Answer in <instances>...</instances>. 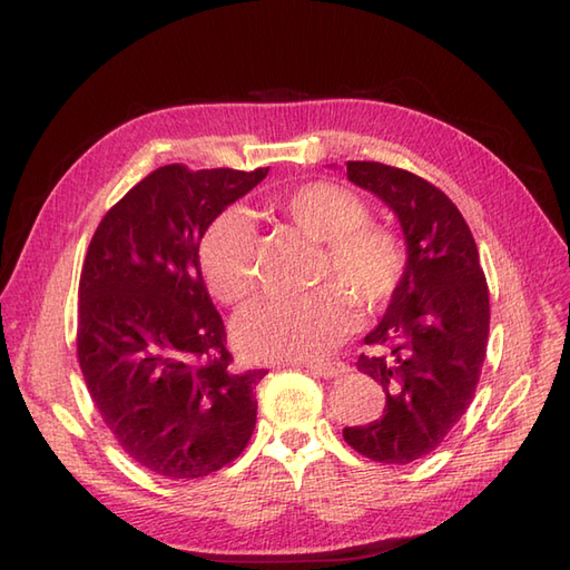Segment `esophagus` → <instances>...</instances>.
<instances>
[{
  "label": "esophagus",
  "instance_id": "1",
  "mask_svg": "<svg viewBox=\"0 0 570 570\" xmlns=\"http://www.w3.org/2000/svg\"><path fill=\"white\" fill-rule=\"evenodd\" d=\"M306 368L315 376H323V379H335L340 374L350 372V366L345 362H311L306 364Z\"/></svg>",
  "mask_w": 570,
  "mask_h": 570
}]
</instances>
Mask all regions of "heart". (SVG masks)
I'll use <instances>...</instances> for the list:
<instances>
[{
    "mask_svg": "<svg viewBox=\"0 0 570 570\" xmlns=\"http://www.w3.org/2000/svg\"><path fill=\"white\" fill-rule=\"evenodd\" d=\"M269 206L315 243L323 255L311 294L257 298L237 313L235 347L255 362H313L333 352L354 325L352 298L364 308L393 296L405 274V247L386 225L366 223L360 196L330 181H311ZM255 225L240 208L218 214L198 247L204 279L220 303H240L255 286Z\"/></svg>",
    "mask_w": 570,
    "mask_h": 570,
    "instance_id": "1",
    "label": "heart"
}]
</instances>
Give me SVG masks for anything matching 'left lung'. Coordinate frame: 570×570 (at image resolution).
<instances>
[{
    "mask_svg": "<svg viewBox=\"0 0 570 570\" xmlns=\"http://www.w3.org/2000/svg\"><path fill=\"white\" fill-rule=\"evenodd\" d=\"M347 179L393 210L407 262L364 337L374 354L356 360L386 391V407L342 436L366 459L403 466L434 452L471 405L491 325L488 284L469 225L444 191L381 163H347Z\"/></svg>",
    "mask_w": 570,
    "mask_h": 570,
    "instance_id": "left-lung-1",
    "label": "left lung"
}]
</instances>
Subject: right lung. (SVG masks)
I'll return each instance as SVG.
<instances>
[{
    "label": "right lung",
    "instance_id": "1",
    "mask_svg": "<svg viewBox=\"0 0 570 570\" xmlns=\"http://www.w3.org/2000/svg\"><path fill=\"white\" fill-rule=\"evenodd\" d=\"M269 167L165 165L99 223L79 276L77 356L124 452L167 479H202L240 456L264 368L237 374L198 245Z\"/></svg>",
    "mask_w": 570,
    "mask_h": 570
}]
</instances>
